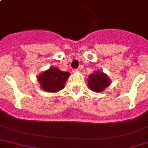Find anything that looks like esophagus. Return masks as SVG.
Returning a JSON list of instances; mask_svg holds the SVG:
<instances>
[{"instance_id": "1", "label": "esophagus", "mask_w": 148, "mask_h": 148, "mask_svg": "<svg viewBox=\"0 0 148 148\" xmlns=\"http://www.w3.org/2000/svg\"><path fill=\"white\" fill-rule=\"evenodd\" d=\"M73 73H79V69H73Z\"/></svg>"}]
</instances>
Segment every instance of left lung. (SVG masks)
Returning <instances> with one entry per match:
<instances>
[{"label": "left lung", "instance_id": "8db88e82", "mask_svg": "<svg viewBox=\"0 0 148 148\" xmlns=\"http://www.w3.org/2000/svg\"><path fill=\"white\" fill-rule=\"evenodd\" d=\"M88 87L91 90L100 93L111 84V79L106 74L99 70H95L87 79Z\"/></svg>", "mask_w": 148, "mask_h": 148}]
</instances>
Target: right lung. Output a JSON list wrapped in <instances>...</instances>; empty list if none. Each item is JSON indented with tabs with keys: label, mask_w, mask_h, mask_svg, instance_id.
Instances as JSON below:
<instances>
[{
	"label": "right lung",
	"mask_w": 148,
	"mask_h": 148,
	"mask_svg": "<svg viewBox=\"0 0 148 148\" xmlns=\"http://www.w3.org/2000/svg\"><path fill=\"white\" fill-rule=\"evenodd\" d=\"M70 75L69 72L51 67L37 76V81L42 90L49 93H55L65 87L66 80Z\"/></svg>",
	"instance_id": "obj_1"
}]
</instances>
